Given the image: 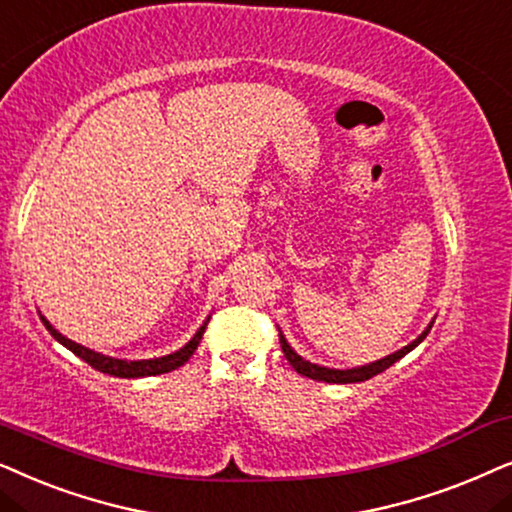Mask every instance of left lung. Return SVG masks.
<instances>
[{
    "instance_id": "1",
    "label": "left lung",
    "mask_w": 512,
    "mask_h": 512,
    "mask_svg": "<svg viewBox=\"0 0 512 512\" xmlns=\"http://www.w3.org/2000/svg\"><path fill=\"white\" fill-rule=\"evenodd\" d=\"M435 323V318L428 323V327L421 335L414 339V342H410L407 346H403V349H398L395 353H391V356L386 358H379L374 360V363H367V365H358V367H349V370H335V367H323L318 363H311V360H306L299 356V353L292 349V346L288 344V339H285V335L281 330H278V337H281V349L285 353V358H288V363L295 367V370L302 374V377H309V379H316V381H327V384H356V381H365V379H372L374 374L384 372L391 367L393 363H398L400 358L407 356L412 349H417V346L424 342L428 332H431V327Z\"/></svg>"
}]
</instances>
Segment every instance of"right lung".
<instances>
[{
    "instance_id": "right-lung-1",
    "label": "right lung",
    "mask_w": 512,
    "mask_h": 512,
    "mask_svg": "<svg viewBox=\"0 0 512 512\" xmlns=\"http://www.w3.org/2000/svg\"><path fill=\"white\" fill-rule=\"evenodd\" d=\"M39 318H42V323L46 325V330L51 332V337L56 339L65 346V349H70L74 356H79L84 363H88L95 370L102 372V374H112V377H121V379H140V377H154V374H166L170 370H177L180 365H185L189 358L194 356L196 346H199L203 332H206V325L210 316L203 320L199 330L194 332V337L189 339V342L182 346V349H177L173 353H168V356H161V358H147V360H126V358H112V356H105V353H98L93 349H88V346H81L77 342H72V339H67L65 335H60V332L53 327L49 320H46L42 313H39Z\"/></svg>"
}]
</instances>
